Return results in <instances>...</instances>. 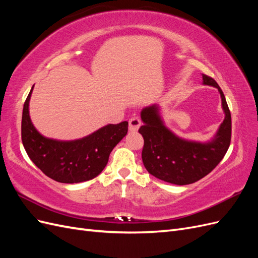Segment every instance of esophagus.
Listing matches in <instances>:
<instances>
[{
    "label": "esophagus",
    "instance_id": "34e87169",
    "mask_svg": "<svg viewBox=\"0 0 258 258\" xmlns=\"http://www.w3.org/2000/svg\"><path fill=\"white\" fill-rule=\"evenodd\" d=\"M140 126H141V120H140L138 117H132V118L129 120V130L131 132L138 131Z\"/></svg>",
    "mask_w": 258,
    "mask_h": 258
}]
</instances>
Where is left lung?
Wrapping results in <instances>:
<instances>
[{"label": "left lung", "mask_w": 258, "mask_h": 258, "mask_svg": "<svg viewBox=\"0 0 258 258\" xmlns=\"http://www.w3.org/2000/svg\"><path fill=\"white\" fill-rule=\"evenodd\" d=\"M202 84L218 90L225 114L216 134L207 142L176 136L163 121L159 104H151L141 111L143 126L139 132L144 139L142 160L148 173L161 181L175 185L199 181L220 163L230 145L231 115L224 93L208 75L202 74Z\"/></svg>", "instance_id": "left-lung-1"}]
</instances>
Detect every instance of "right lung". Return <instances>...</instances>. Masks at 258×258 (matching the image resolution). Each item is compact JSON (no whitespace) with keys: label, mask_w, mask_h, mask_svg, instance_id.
Returning a JSON list of instances; mask_svg holds the SVG:
<instances>
[{"label":"right lung","mask_w":258,"mask_h":258,"mask_svg":"<svg viewBox=\"0 0 258 258\" xmlns=\"http://www.w3.org/2000/svg\"><path fill=\"white\" fill-rule=\"evenodd\" d=\"M33 87L23 105L21 139L34 165L60 183H81L102 172L113 148L128 132V121L108 123L81 139L63 140L43 136L30 118L29 103Z\"/></svg>","instance_id":"1"}]
</instances>
